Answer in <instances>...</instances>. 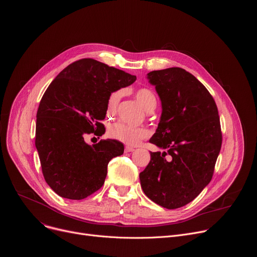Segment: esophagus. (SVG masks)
Wrapping results in <instances>:
<instances>
[{"mask_svg": "<svg viewBox=\"0 0 257 257\" xmlns=\"http://www.w3.org/2000/svg\"><path fill=\"white\" fill-rule=\"evenodd\" d=\"M134 151V148H132V146H129V145H126L125 146V152L126 153H131Z\"/></svg>", "mask_w": 257, "mask_h": 257, "instance_id": "obj_1", "label": "esophagus"}]
</instances>
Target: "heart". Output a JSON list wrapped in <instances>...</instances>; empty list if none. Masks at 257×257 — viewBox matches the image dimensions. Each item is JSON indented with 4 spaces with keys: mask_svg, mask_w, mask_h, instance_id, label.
Returning a JSON list of instances; mask_svg holds the SVG:
<instances>
[{
    "mask_svg": "<svg viewBox=\"0 0 257 257\" xmlns=\"http://www.w3.org/2000/svg\"><path fill=\"white\" fill-rule=\"evenodd\" d=\"M123 91L121 89L114 90L109 93L106 104L105 114L106 116L112 117L117 113L118 105L122 97ZM135 96L140 104L144 107L145 111H154L157 106V96L155 92L149 87H139L135 90ZM108 136L123 142L128 145H137L141 140L146 139L151 135V131L146 127H135L128 125L124 122H116L107 129Z\"/></svg>",
    "mask_w": 257,
    "mask_h": 257,
    "instance_id": "obj_1",
    "label": "heart"
}]
</instances>
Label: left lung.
I'll return each instance as SVG.
<instances>
[{"instance_id":"8db88e82","label":"left lung","mask_w":257,"mask_h":257,"mask_svg":"<svg viewBox=\"0 0 257 257\" xmlns=\"http://www.w3.org/2000/svg\"><path fill=\"white\" fill-rule=\"evenodd\" d=\"M148 75L163 106L150 142L169 151L151 153L140 184L154 202L175 209L191 202L210 182L222 146L221 123L212 95L189 72L173 67Z\"/></svg>"}]
</instances>
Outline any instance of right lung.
<instances>
[{
	"mask_svg": "<svg viewBox=\"0 0 257 257\" xmlns=\"http://www.w3.org/2000/svg\"><path fill=\"white\" fill-rule=\"evenodd\" d=\"M136 76L87 58L61 71L44 93L36 113L35 146L48 185L61 197L80 200L103 185L107 164L123 155L124 145L101 139L109 93L128 86Z\"/></svg>",
	"mask_w": 257,
	"mask_h": 257,
	"instance_id": "right-lung-1",
	"label": "right lung"
}]
</instances>
